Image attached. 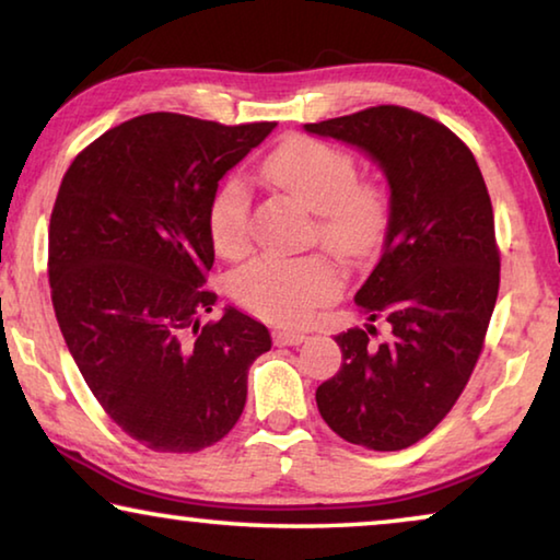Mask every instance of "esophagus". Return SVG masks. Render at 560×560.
Listing matches in <instances>:
<instances>
[{
    "label": "esophagus",
    "mask_w": 560,
    "mask_h": 560,
    "mask_svg": "<svg viewBox=\"0 0 560 560\" xmlns=\"http://www.w3.org/2000/svg\"><path fill=\"white\" fill-rule=\"evenodd\" d=\"M306 338L308 336L299 334V330H277V334H273V343H277V346H299Z\"/></svg>",
    "instance_id": "obj_1"
}]
</instances>
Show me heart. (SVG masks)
Instances as JSON below:
<instances>
[{
    "mask_svg": "<svg viewBox=\"0 0 560 560\" xmlns=\"http://www.w3.org/2000/svg\"><path fill=\"white\" fill-rule=\"evenodd\" d=\"M269 185L316 212L314 236L348 261L373 257L390 230V192L375 179H360L355 158L318 138H291L261 167ZM207 232L226 259L249 249V192L240 177L217 189ZM343 277L324 254L299 259L257 257L232 273V296L254 316L296 326L338 299Z\"/></svg>",
    "mask_w": 560,
    "mask_h": 560,
    "instance_id": "heart-1",
    "label": "heart"
}]
</instances>
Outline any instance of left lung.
<instances>
[{
    "mask_svg": "<svg viewBox=\"0 0 560 560\" xmlns=\"http://www.w3.org/2000/svg\"><path fill=\"white\" fill-rule=\"evenodd\" d=\"M308 132L371 153L390 183L383 257L355 293L375 326L336 336L340 371L318 385V412L338 438L397 452L438 428L467 387L499 296V244L489 189L471 150L440 120L373 106L306 122Z\"/></svg>",
    "mask_w": 560,
    "mask_h": 560,
    "instance_id": "8db88e82",
    "label": "left lung"
}]
</instances>
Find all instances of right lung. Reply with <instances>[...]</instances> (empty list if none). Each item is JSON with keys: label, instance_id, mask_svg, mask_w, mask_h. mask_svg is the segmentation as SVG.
I'll list each match as a JSON object with an SVG mask.
<instances>
[{"label": "right lung", "instance_id": "obj_1", "mask_svg": "<svg viewBox=\"0 0 560 560\" xmlns=\"http://www.w3.org/2000/svg\"><path fill=\"white\" fill-rule=\"evenodd\" d=\"M277 122L145 113L73 158L49 224L56 320L83 381L148 450L200 452L242 417L246 373L271 348L242 311L210 318L217 185Z\"/></svg>", "mask_w": 560, "mask_h": 560}]
</instances>
